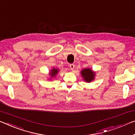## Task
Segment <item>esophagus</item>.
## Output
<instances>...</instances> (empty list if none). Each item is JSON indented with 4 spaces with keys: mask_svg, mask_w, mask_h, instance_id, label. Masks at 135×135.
Here are the masks:
<instances>
[{
    "mask_svg": "<svg viewBox=\"0 0 135 135\" xmlns=\"http://www.w3.org/2000/svg\"><path fill=\"white\" fill-rule=\"evenodd\" d=\"M70 69H71V70H74V64H70Z\"/></svg>",
    "mask_w": 135,
    "mask_h": 135,
    "instance_id": "1",
    "label": "esophagus"
}]
</instances>
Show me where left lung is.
Returning <instances> with one entry per match:
<instances>
[{
    "label": "left lung",
    "mask_w": 135,
    "mask_h": 135,
    "mask_svg": "<svg viewBox=\"0 0 135 135\" xmlns=\"http://www.w3.org/2000/svg\"><path fill=\"white\" fill-rule=\"evenodd\" d=\"M81 74L84 80L87 82H90L92 80H94V78L95 73L89 68H86V69H83L81 71Z\"/></svg>",
    "instance_id": "8db88e82"
}]
</instances>
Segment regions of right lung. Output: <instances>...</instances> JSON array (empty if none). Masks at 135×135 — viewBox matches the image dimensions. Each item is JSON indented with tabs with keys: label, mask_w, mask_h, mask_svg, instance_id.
<instances>
[{
	"label": "right lung",
	"mask_w": 135,
	"mask_h": 135,
	"mask_svg": "<svg viewBox=\"0 0 135 135\" xmlns=\"http://www.w3.org/2000/svg\"><path fill=\"white\" fill-rule=\"evenodd\" d=\"M58 73V69H55V68H53V70H52V71L50 72V76L52 77H54L56 74Z\"/></svg>",
	"instance_id": "1"
}]
</instances>
